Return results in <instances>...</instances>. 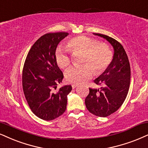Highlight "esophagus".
<instances>
[{"mask_svg": "<svg viewBox=\"0 0 148 148\" xmlns=\"http://www.w3.org/2000/svg\"><path fill=\"white\" fill-rule=\"evenodd\" d=\"M77 86H77V84H73V85H72V88H73V89H75V88H77Z\"/></svg>", "mask_w": 148, "mask_h": 148, "instance_id": "34e87169", "label": "esophagus"}]
</instances>
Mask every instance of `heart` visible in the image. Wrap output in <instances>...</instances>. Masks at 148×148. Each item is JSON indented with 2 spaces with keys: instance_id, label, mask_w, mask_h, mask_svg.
<instances>
[{
  "instance_id": "obj_1",
  "label": "heart",
  "mask_w": 148,
  "mask_h": 148,
  "mask_svg": "<svg viewBox=\"0 0 148 148\" xmlns=\"http://www.w3.org/2000/svg\"><path fill=\"white\" fill-rule=\"evenodd\" d=\"M67 47L73 53L83 52L82 63L86 64L78 67H71L65 73L68 83L80 85L92 77L93 69L97 75L103 73L112 61L113 53L111 49L105 44L86 36H79L71 38ZM56 60L60 68L66 69L70 65L71 58L68 51L59 47L56 51Z\"/></svg>"
}]
</instances>
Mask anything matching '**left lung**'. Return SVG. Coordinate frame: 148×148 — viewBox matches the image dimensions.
Masks as SVG:
<instances>
[{
  "label": "left lung",
  "mask_w": 148,
  "mask_h": 148,
  "mask_svg": "<svg viewBox=\"0 0 148 148\" xmlns=\"http://www.w3.org/2000/svg\"><path fill=\"white\" fill-rule=\"evenodd\" d=\"M94 35L104 38L114 49L112 61L108 68L94 80L101 89L89 88L85 104L89 112L106 117L116 112L123 104L130 84V66L122 45L114 38L101 34Z\"/></svg>",
  "instance_id": "left-lung-1"
}]
</instances>
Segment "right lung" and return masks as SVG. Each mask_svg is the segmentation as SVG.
Returning <instances> with one entry per match:
<instances>
[{"mask_svg": "<svg viewBox=\"0 0 148 148\" xmlns=\"http://www.w3.org/2000/svg\"><path fill=\"white\" fill-rule=\"evenodd\" d=\"M69 35L66 32L49 33L41 36L32 47L23 71V88L30 109L38 117L51 121L66 109L67 95L71 85L53 89L62 81L64 75L56 60L58 44Z\"/></svg>", "mask_w": 148, "mask_h": 148, "instance_id": "right-lung-1", "label": "right lung"}]
</instances>
